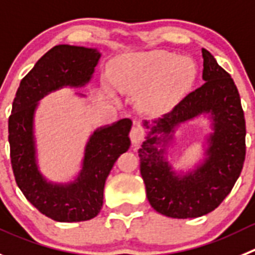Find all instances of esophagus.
Wrapping results in <instances>:
<instances>
[{"mask_svg":"<svg viewBox=\"0 0 255 255\" xmlns=\"http://www.w3.org/2000/svg\"><path fill=\"white\" fill-rule=\"evenodd\" d=\"M129 138H130V141H132V143L134 144V146H137L138 143H141V142L143 141V138H144L143 128H142L141 126H138V125L134 126V127L130 129Z\"/></svg>","mask_w":255,"mask_h":255,"instance_id":"34e87169","label":"esophagus"}]
</instances>
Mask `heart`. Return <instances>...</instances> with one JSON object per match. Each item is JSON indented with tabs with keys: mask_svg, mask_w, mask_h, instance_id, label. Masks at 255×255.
I'll use <instances>...</instances> for the list:
<instances>
[{
	"mask_svg": "<svg viewBox=\"0 0 255 255\" xmlns=\"http://www.w3.org/2000/svg\"><path fill=\"white\" fill-rule=\"evenodd\" d=\"M197 65L190 56L175 52H127L113 59L109 79L127 94H141L139 107L146 113H161L177 103L194 87Z\"/></svg>",
	"mask_w": 255,
	"mask_h": 255,
	"instance_id": "obj_1",
	"label": "heart"
}]
</instances>
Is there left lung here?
Returning <instances> with one entry per match:
<instances>
[{"label":"left lung","instance_id":"1","mask_svg":"<svg viewBox=\"0 0 255 255\" xmlns=\"http://www.w3.org/2000/svg\"><path fill=\"white\" fill-rule=\"evenodd\" d=\"M203 85L186 95L170 113L144 121L146 141L138 149L141 175L149 204L175 219L199 218L218 208L237 182L246 158V120L234 80L203 49ZM204 115L211 121L204 157L187 170L168 160L181 124Z\"/></svg>","mask_w":255,"mask_h":255}]
</instances>
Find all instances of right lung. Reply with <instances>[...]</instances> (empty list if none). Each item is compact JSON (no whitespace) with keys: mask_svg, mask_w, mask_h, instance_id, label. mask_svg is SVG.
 <instances>
[{"mask_svg":"<svg viewBox=\"0 0 255 255\" xmlns=\"http://www.w3.org/2000/svg\"><path fill=\"white\" fill-rule=\"evenodd\" d=\"M101 56L97 47L56 45L21 80L12 103L8 142L16 184L40 213L60 223L85 221L98 215L103 206L107 177L117 158L130 146L128 134L132 121L123 118L97 128L85 144L82 168L75 178L52 182L39 167L35 113L39 102L50 93L85 87Z\"/></svg>","mask_w":255,"mask_h":255,"instance_id":"1","label":"right lung"}]
</instances>
